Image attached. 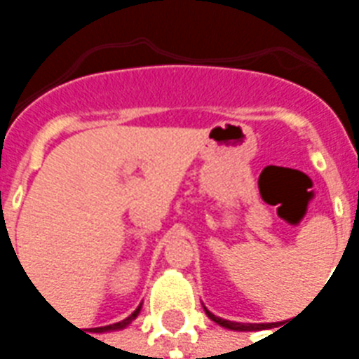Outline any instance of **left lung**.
Instances as JSON below:
<instances>
[{"instance_id": "1", "label": "left lung", "mask_w": 359, "mask_h": 359, "mask_svg": "<svg viewBox=\"0 0 359 359\" xmlns=\"http://www.w3.org/2000/svg\"><path fill=\"white\" fill-rule=\"evenodd\" d=\"M203 309H205V313H208L211 321H215L217 325L225 327V329H231V331H264V329L275 327V323H236V321H229V319H223V317L213 316L205 306H203Z\"/></svg>"}]
</instances>
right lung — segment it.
I'll return each instance as SVG.
<instances>
[{
  "instance_id": "right-lung-1",
  "label": "right lung",
  "mask_w": 359,
  "mask_h": 359,
  "mask_svg": "<svg viewBox=\"0 0 359 359\" xmlns=\"http://www.w3.org/2000/svg\"><path fill=\"white\" fill-rule=\"evenodd\" d=\"M142 309V304L138 306V308L134 309L130 316L126 317V319H123V321H118V323H113V325H107V327H97L94 332H109V331H121V329H125V327H128V325L133 323L134 319L138 317V313H140Z\"/></svg>"
}]
</instances>
